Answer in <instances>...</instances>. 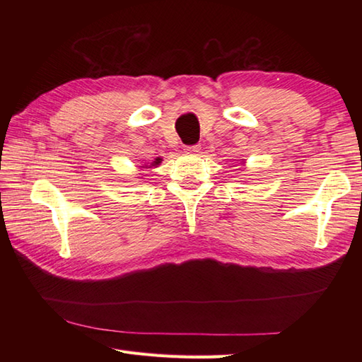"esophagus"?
<instances>
[{"label": "esophagus", "mask_w": 362, "mask_h": 362, "mask_svg": "<svg viewBox=\"0 0 362 362\" xmlns=\"http://www.w3.org/2000/svg\"><path fill=\"white\" fill-rule=\"evenodd\" d=\"M199 149H201L199 148V144H189V146H185V149L183 151H185L187 153H197Z\"/></svg>", "instance_id": "1"}]
</instances>
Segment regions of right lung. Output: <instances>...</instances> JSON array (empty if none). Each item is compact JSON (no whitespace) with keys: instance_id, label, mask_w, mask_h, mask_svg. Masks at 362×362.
<instances>
[{"instance_id":"right-lung-1","label":"right lung","mask_w":362,"mask_h":362,"mask_svg":"<svg viewBox=\"0 0 362 362\" xmlns=\"http://www.w3.org/2000/svg\"><path fill=\"white\" fill-rule=\"evenodd\" d=\"M160 161H161V158H156V161H153V163H152V166H156V165H158V163H160Z\"/></svg>"}]
</instances>
